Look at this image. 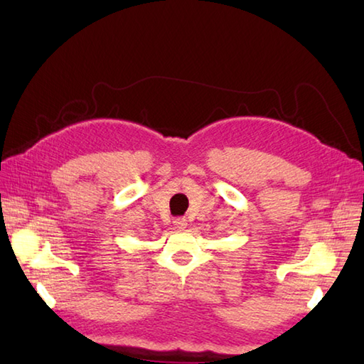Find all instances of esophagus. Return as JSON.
Masks as SVG:
<instances>
[{"instance_id":"34e87169","label":"esophagus","mask_w":364,"mask_h":364,"mask_svg":"<svg viewBox=\"0 0 364 364\" xmlns=\"http://www.w3.org/2000/svg\"><path fill=\"white\" fill-rule=\"evenodd\" d=\"M173 225L178 230H183V228H186L188 223H186V219H184V218H178V219L173 220Z\"/></svg>"}]
</instances>
